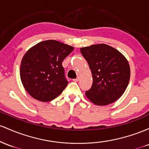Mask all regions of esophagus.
<instances>
[{
  "label": "esophagus",
  "instance_id": "1",
  "mask_svg": "<svg viewBox=\"0 0 149 149\" xmlns=\"http://www.w3.org/2000/svg\"><path fill=\"white\" fill-rule=\"evenodd\" d=\"M79 77H77V78H76V79H73V81H74V82H77V81H79Z\"/></svg>",
  "mask_w": 149,
  "mask_h": 149
}]
</instances>
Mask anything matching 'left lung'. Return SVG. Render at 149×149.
<instances>
[{"label":"left lung","instance_id":"8db88e82","mask_svg":"<svg viewBox=\"0 0 149 149\" xmlns=\"http://www.w3.org/2000/svg\"><path fill=\"white\" fill-rule=\"evenodd\" d=\"M93 77L91 88L85 94L97 106L114 103L124 93L130 78L127 60L120 51L104 43L80 48Z\"/></svg>","mask_w":149,"mask_h":149}]
</instances>
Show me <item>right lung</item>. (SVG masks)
I'll return each instance as SVG.
<instances>
[{
  "label": "right lung",
  "instance_id": "right-lung-1",
  "mask_svg": "<svg viewBox=\"0 0 149 149\" xmlns=\"http://www.w3.org/2000/svg\"><path fill=\"white\" fill-rule=\"evenodd\" d=\"M74 50L72 46L56 41H41L29 48L20 65V78L31 97L48 102L63 92L68 81L62 62Z\"/></svg>",
  "mask_w": 149,
  "mask_h": 149
}]
</instances>
